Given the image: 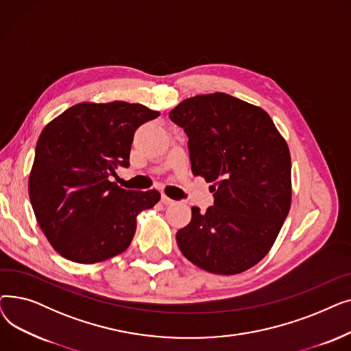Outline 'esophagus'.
Returning <instances> with one entry per match:
<instances>
[{
    "label": "esophagus",
    "mask_w": 351,
    "mask_h": 351,
    "mask_svg": "<svg viewBox=\"0 0 351 351\" xmlns=\"http://www.w3.org/2000/svg\"><path fill=\"white\" fill-rule=\"evenodd\" d=\"M160 200H162V204H163V205H173V204H175V200H173V199H171V197H168L166 195H162Z\"/></svg>",
    "instance_id": "1"
}]
</instances>
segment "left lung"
<instances>
[{
    "label": "left lung",
    "mask_w": 351,
    "mask_h": 351,
    "mask_svg": "<svg viewBox=\"0 0 351 351\" xmlns=\"http://www.w3.org/2000/svg\"><path fill=\"white\" fill-rule=\"evenodd\" d=\"M169 118L189 138L192 173L212 183L215 204L176 233L189 262L237 274L271 249L291 205L289 146L265 109L223 92L196 95Z\"/></svg>",
    "instance_id": "obj_1"
}]
</instances>
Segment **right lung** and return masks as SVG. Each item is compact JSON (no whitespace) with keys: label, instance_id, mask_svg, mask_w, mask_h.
Instances as JSON below:
<instances>
[{"label":"right lung","instance_id":"obj_1","mask_svg":"<svg viewBox=\"0 0 351 351\" xmlns=\"http://www.w3.org/2000/svg\"><path fill=\"white\" fill-rule=\"evenodd\" d=\"M158 117L141 104L81 102L43 129L28 192L36 222L65 259L92 265L125 252L136 216L159 202L155 189L126 191L109 180L129 166L136 129Z\"/></svg>","mask_w":351,"mask_h":351}]
</instances>
